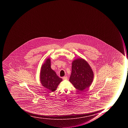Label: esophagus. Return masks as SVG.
I'll return each mask as SVG.
<instances>
[{
    "mask_svg": "<svg viewBox=\"0 0 128 128\" xmlns=\"http://www.w3.org/2000/svg\"><path fill=\"white\" fill-rule=\"evenodd\" d=\"M63 79L64 80H67V76H64L63 77Z\"/></svg>",
    "mask_w": 128,
    "mask_h": 128,
    "instance_id": "1",
    "label": "esophagus"
}]
</instances>
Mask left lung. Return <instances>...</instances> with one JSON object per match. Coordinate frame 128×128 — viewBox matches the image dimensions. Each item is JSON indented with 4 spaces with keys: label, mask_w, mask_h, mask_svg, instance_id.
<instances>
[{
    "label": "left lung",
    "mask_w": 128,
    "mask_h": 128,
    "mask_svg": "<svg viewBox=\"0 0 128 128\" xmlns=\"http://www.w3.org/2000/svg\"><path fill=\"white\" fill-rule=\"evenodd\" d=\"M93 78L92 69L86 61L78 58L73 61L69 81L76 88L82 91L89 88Z\"/></svg>",
    "instance_id": "8db88e82"
}]
</instances>
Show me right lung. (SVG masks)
Wrapping results in <instances>:
<instances>
[{"label": "right lung", "instance_id": "add662e5", "mask_svg": "<svg viewBox=\"0 0 128 128\" xmlns=\"http://www.w3.org/2000/svg\"><path fill=\"white\" fill-rule=\"evenodd\" d=\"M40 79L42 86L52 92L56 90L62 79L59 77L55 72L51 68L50 60L47 59L42 65L40 72Z\"/></svg>", "mask_w": 128, "mask_h": 128}]
</instances>
